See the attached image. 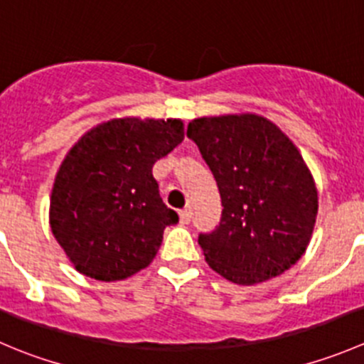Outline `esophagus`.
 <instances>
[{"mask_svg":"<svg viewBox=\"0 0 364 364\" xmlns=\"http://www.w3.org/2000/svg\"><path fill=\"white\" fill-rule=\"evenodd\" d=\"M179 220H181V224H188L192 220V213L188 210H181L179 211Z\"/></svg>","mask_w":364,"mask_h":364,"instance_id":"34e87169","label":"esophagus"}]
</instances>
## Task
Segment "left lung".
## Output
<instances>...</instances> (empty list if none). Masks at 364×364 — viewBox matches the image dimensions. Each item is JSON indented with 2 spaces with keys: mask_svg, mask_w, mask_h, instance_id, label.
<instances>
[{
  "mask_svg": "<svg viewBox=\"0 0 364 364\" xmlns=\"http://www.w3.org/2000/svg\"><path fill=\"white\" fill-rule=\"evenodd\" d=\"M186 136L213 172L224 206L217 228L199 232L208 264L236 284L281 276L304 254L318 211L297 147L252 114L196 119Z\"/></svg>",
  "mask_w": 364,
  "mask_h": 364,
  "instance_id": "8db88e82",
  "label": "left lung"
}]
</instances>
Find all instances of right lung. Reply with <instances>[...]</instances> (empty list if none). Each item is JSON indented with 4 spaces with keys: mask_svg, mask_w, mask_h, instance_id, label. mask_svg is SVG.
<instances>
[{
    "mask_svg": "<svg viewBox=\"0 0 364 364\" xmlns=\"http://www.w3.org/2000/svg\"><path fill=\"white\" fill-rule=\"evenodd\" d=\"M179 119H115L88 132L63 160L49 224L77 272L119 281L156 256L179 217L164 203L153 165L183 142Z\"/></svg>",
    "mask_w": 364,
    "mask_h": 364,
    "instance_id": "right-lung-1",
    "label": "right lung"
}]
</instances>
